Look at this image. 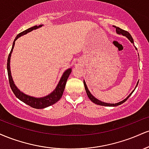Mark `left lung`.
<instances>
[{
    "label": "left lung",
    "instance_id": "1",
    "mask_svg": "<svg viewBox=\"0 0 149 149\" xmlns=\"http://www.w3.org/2000/svg\"><path fill=\"white\" fill-rule=\"evenodd\" d=\"M114 27H115V28H116V33H117L118 34H119V35H123V36H125L126 38H127L128 40H129L130 41V42H132V43L133 44V45L134 46V40H133L132 37L131 36V35H130V34L129 32L126 31H125V30L121 29L120 28H119V27H118V26H114ZM135 49H136V50H137V49H136V47H135ZM138 55H139V54H138ZM83 83H84V86H85V91H86V93H87V95H88V97H89V99H90V100H91L92 102H93V103L96 104H97V105L105 106V107H117V106L120 105L121 104H123L124 102H126V101H127V99L129 98V97L131 96L132 94L133 93V92L134 91V90H135V89H136V87H137L138 83H139V81H138V82H137V83H136V86H135L134 90H133V91L130 94V95H128V96H127V97H126L125 99V100H123V101H121V102H118V103H116V104L106 103V102H102V101H100V100H97V98H95V97H94L93 95H92L91 92H90V90H88V86H87L86 83H85V81L84 80H83Z\"/></svg>",
    "mask_w": 149,
    "mask_h": 149
}]
</instances>
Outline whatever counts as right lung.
Wrapping results in <instances>:
<instances>
[{"instance_id": "add662e5", "label": "right lung", "mask_w": 149, "mask_h": 149, "mask_svg": "<svg viewBox=\"0 0 149 149\" xmlns=\"http://www.w3.org/2000/svg\"><path fill=\"white\" fill-rule=\"evenodd\" d=\"M42 26H43L42 24L39 26H34L33 27H31V28L28 29L24 31L22 33H19L18 35L17 36V37L15 38L14 42H13V47H12V49L11 51H10L9 56H8V63H7V69H8L9 83L10 88H11L12 90H13V93L15 94V96L17 97L19 100H21L22 102H24V103L26 104L27 105L30 106V107H33L34 109H45L46 107H48L49 106L53 105L54 104H55L56 102H57L58 101L60 100L61 97H62L66 81H67V79L68 78H69L70 73H71V70H72L71 68L66 69L62 74V76H61L60 80H59V83L57 84L55 89H54L50 94L47 95V96L42 97H35L30 96V95H26L25 93L20 91L17 87L16 86V85L15 84L14 80H13V77H12L11 75V71H10V58H11L12 53H13V49H14L15 41L17 40L19 38L21 37L22 36L26 35V34L32 31L33 30H36L37 29L40 28Z\"/></svg>"}]
</instances>
